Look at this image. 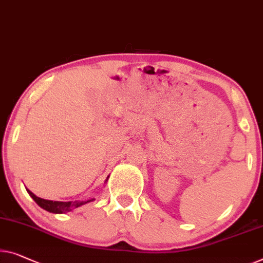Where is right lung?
<instances>
[{"label": "right lung", "mask_w": 263, "mask_h": 263, "mask_svg": "<svg viewBox=\"0 0 263 263\" xmlns=\"http://www.w3.org/2000/svg\"><path fill=\"white\" fill-rule=\"evenodd\" d=\"M107 179H108V177H107ZM107 179H106V181H107ZM27 191H28V194L30 195V197L33 198L35 202H36V204L39 206H41L42 209H45V210L49 211V213H53V214H65V213H68V211H72L73 209H76V208H79L81 205L86 204V203L94 201V198L87 199V201H79V202H78V201H76V202L48 201V199H44V198L37 197V196H35L28 189H27Z\"/></svg>", "instance_id": "obj_1"}]
</instances>
